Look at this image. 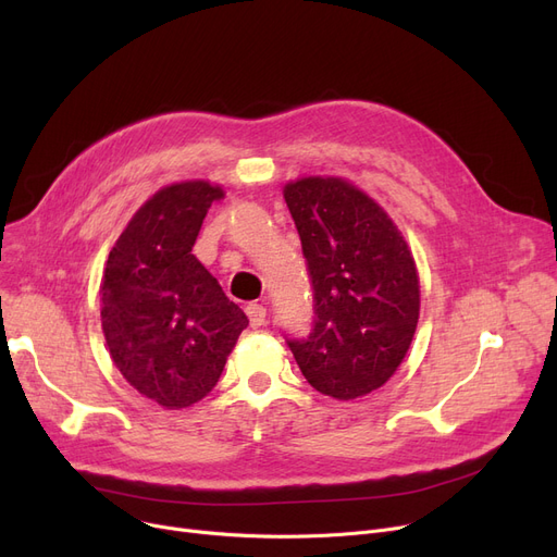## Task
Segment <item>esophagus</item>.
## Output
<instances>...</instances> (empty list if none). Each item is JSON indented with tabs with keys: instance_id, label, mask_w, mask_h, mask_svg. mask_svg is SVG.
Wrapping results in <instances>:
<instances>
[{
	"instance_id": "34e87169",
	"label": "esophagus",
	"mask_w": 557,
	"mask_h": 557,
	"mask_svg": "<svg viewBox=\"0 0 557 557\" xmlns=\"http://www.w3.org/2000/svg\"><path fill=\"white\" fill-rule=\"evenodd\" d=\"M246 313H248L250 325H252L255 330L261 327V325H267V307H261V305H257V302H250V305L246 307Z\"/></svg>"
}]
</instances>
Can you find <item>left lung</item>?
<instances>
[{
  "instance_id": "left-lung-1",
  "label": "left lung",
  "mask_w": 557,
  "mask_h": 557,
  "mask_svg": "<svg viewBox=\"0 0 557 557\" xmlns=\"http://www.w3.org/2000/svg\"><path fill=\"white\" fill-rule=\"evenodd\" d=\"M313 288V325L286 338L307 382L357 399L382 388L411 347L420 280L401 232L379 205L341 178L284 187Z\"/></svg>"
}]
</instances>
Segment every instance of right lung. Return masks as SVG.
<instances>
[{"label":"right lung","mask_w":557,"mask_h":557,"mask_svg":"<svg viewBox=\"0 0 557 557\" xmlns=\"http://www.w3.org/2000/svg\"><path fill=\"white\" fill-rule=\"evenodd\" d=\"M225 194L205 181L160 189L108 255L101 327L126 382L164 408L208 395L248 327L216 277L191 255L202 219Z\"/></svg>","instance_id":"obj_1"}]
</instances>
